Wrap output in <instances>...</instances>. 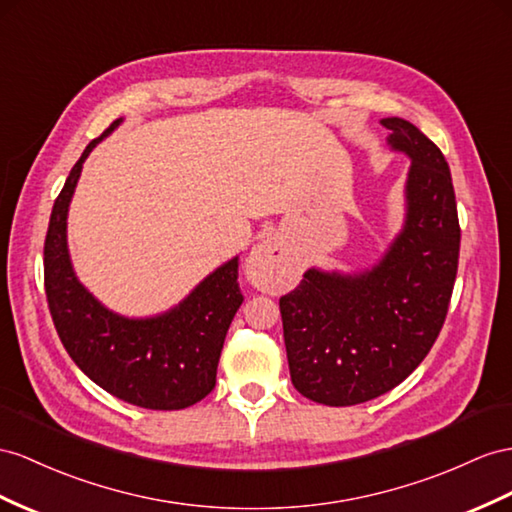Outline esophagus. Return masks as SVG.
<instances>
[{
	"label": "esophagus",
	"instance_id": "esophagus-1",
	"mask_svg": "<svg viewBox=\"0 0 512 512\" xmlns=\"http://www.w3.org/2000/svg\"><path fill=\"white\" fill-rule=\"evenodd\" d=\"M287 264H290V257H287V251L277 238H268L261 244H257L251 257H248V266L257 272L281 270Z\"/></svg>",
	"mask_w": 512,
	"mask_h": 512
}]
</instances>
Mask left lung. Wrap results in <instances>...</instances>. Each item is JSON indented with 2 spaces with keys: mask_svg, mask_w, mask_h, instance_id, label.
I'll return each mask as SVG.
<instances>
[{
  "mask_svg": "<svg viewBox=\"0 0 512 512\" xmlns=\"http://www.w3.org/2000/svg\"><path fill=\"white\" fill-rule=\"evenodd\" d=\"M387 147L411 160L404 218L370 266H311L279 300L292 385L326 406H350L400 385L435 344L458 268L450 166L413 123L389 116Z\"/></svg>",
  "mask_w": 512,
  "mask_h": 512,
  "instance_id": "left-lung-1",
  "label": "left lung"
}]
</instances>
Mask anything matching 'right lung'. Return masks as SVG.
I'll list each match as a JSON object with an SVG mask.
<instances>
[{
    "label": "right lung",
    "instance_id": "right-lung-1",
    "mask_svg": "<svg viewBox=\"0 0 512 512\" xmlns=\"http://www.w3.org/2000/svg\"><path fill=\"white\" fill-rule=\"evenodd\" d=\"M123 123L116 119L88 144L51 209L45 238V292L60 342L90 381L123 402L179 411L216 385L218 359L242 305L238 255L207 274L177 305L155 316L112 311L77 277L69 253V207L82 166L97 144Z\"/></svg>",
    "mask_w": 512,
    "mask_h": 512
}]
</instances>
